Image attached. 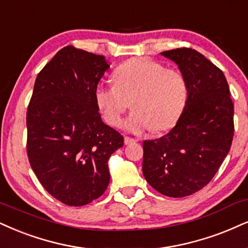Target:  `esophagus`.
Here are the masks:
<instances>
[{
  "label": "esophagus",
  "mask_w": 248,
  "mask_h": 248,
  "mask_svg": "<svg viewBox=\"0 0 248 248\" xmlns=\"http://www.w3.org/2000/svg\"><path fill=\"white\" fill-rule=\"evenodd\" d=\"M136 141H138V140L133 139V138H130V137H125V138H124L125 145H130V143H133V142H136Z\"/></svg>",
  "instance_id": "esophagus-1"
}]
</instances>
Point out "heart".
<instances>
[{"label": "heart", "mask_w": 248, "mask_h": 248, "mask_svg": "<svg viewBox=\"0 0 248 248\" xmlns=\"http://www.w3.org/2000/svg\"><path fill=\"white\" fill-rule=\"evenodd\" d=\"M115 84H100L95 101L106 122L118 126L127 108L125 129L133 133L164 131L177 123L187 99V85L177 70L148 59H132L114 72Z\"/></svg>", "instance_id": "b5f03b06"}]
</instances>
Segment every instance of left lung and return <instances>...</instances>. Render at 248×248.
I'll return each instance as SVG.
<instances>
[{"instance_id":"obj_1","label":"left lung","mask_w":248,"mask_h":248,"mask_svg":"<svg viewBox=\"0 0 248 248\" xmlns=\"http://www.w3.org/2000/svg\"><path fill=\"white\" fill-rule=\"evenodd\" d=\"M175 62L187 85V99L172 130L145 140L142 173L163 195L187 197L204 187L230 151L233 103L224 73L191 48L161 53Z\"/></svg>"}]
</instances>
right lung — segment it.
Returning <instances> with one entry per match:
<instances>
[{"label":"right lung","instance_id":"1","mask_svg":"<svg viewBox=\"0 0 248 248\" xmlns=\"http://www.w3.org/2000/svg\"><path fill=\"white\" fill-rule=\"evenodd\" d=\"M109 63L68 46L39 72L26 115L27 156L46 191L68 206H84L108 187V160L123 147L103 123L95 90Z\"/></svg>","mask_w":248,"mask_h":248}]
</instances>
